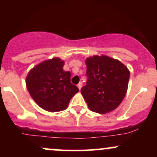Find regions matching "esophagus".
<instances>
[{
    "instance_id": "obj_1",
    "label": "esophagus",
    "mask_w": 157,
    "mask_h": 157,
    "mask_svg": "<svg viewBox=\"0 0 157 157\" xmlns=\"http://www.w3.org/2000/svg\"><path fill=\"white\" fill-rule=\"evenodd\" d=\"M77 87H78V89L80 90L81 88H82V82H79V83L77 84Z\"/></svg>"
}]
</instances>
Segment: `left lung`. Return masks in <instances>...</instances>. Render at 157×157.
I'll return each instance as SVG.
<instances>
[{
  "mask_svg": "<svg viewBox=\"0 0 157 157\" xmlns=\"http://www.w3.org/2000/svg\"><path fill=\"white\" fill-rule=\"evenodd\" d=\"M86 85L81 94L91 111L107 113L120 105L127 92L130 71L124 64L105 55L88 57Z\"/></svg>",
  "mask_w": 157,
  "mask_h": 157,
  "instance_id": "1",
  "label": "left lung"
}]
</instances>
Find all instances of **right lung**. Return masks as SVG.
Here are the masks:
<instances>
[{"mask_svg": "<svg viewBox=\"0 0 157 157\" xmlns=\"http://www.w3.org/2000/svg\"><path fill=\"white\" fill-rule=\"evenodd\" d=\"M63 66V60L53 57L35 66L26 77V87L32 99L50 112L66 109L70 100L79 91L71 82V73L65 71Z\"/></svg>", "mask_w": 157, "mask_h": 157, "instance_id": "obj_1", "label": "right lung"}]
</instances>
